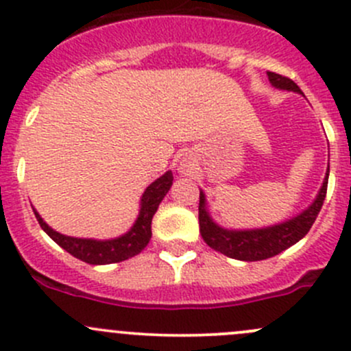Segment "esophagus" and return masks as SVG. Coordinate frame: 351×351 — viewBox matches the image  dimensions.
Returning <instances> with one entry per match:
<instances>
[{"mask_svg": "<svg viewBox=\"0 0 351 351\" xmlns=\"http://www.w3.org/2000/svg\"><path fill=\"white\" fill-rule=\"evenodd\" d=\"M189 169H190L189 162H183V165H182V171H189Z\"/></svg>", "mask_w": 351, "mask_h": 351, "instance_id": "34e87169", "label": "esophagus"}]
</instances>
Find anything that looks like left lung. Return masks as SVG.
I'll return each mask as SVG.
<instances>
[{
	"instance_id": "8db88e82",
	"label": "left lung",
	"mask_w": 351,
	"mask_h": 351,
	"mask_svg": "<svg viewBox=\"0 0 351 351\" xmlns=\"http://www.w3.org/2000/svg\"><path fill=\"white\" fill-rule=\"evenodd\" d=\"M268 80H270L271 86L280 88L287 91H297L302 93L300 88L293 83L290 77L282 76V74L271 73L268 71ZM328 176H329V166L328 173L324 176L323 186H321L319 193H317L316 200L307 207L302 214L297 217L289 219V221L282 222V224L270 226V228L263 229H246V231H232V229H224L221 226L215 224L212 217L207 212V205H205V193L200 190V204H198V224H200V234L204 241L212 247V250L219 251V253L226 254L229 258L241 261H260L267 260V258L275 256V254L282 253V251L290 247L292 244L304 238L313 228L314 221H316L317 214H319L323 202L326 198L328 190Z\"/></svg>"
}]
</instances>
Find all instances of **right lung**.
Instances as JSON below:
<instances>
[{
  "label": "right lung",
  "mask_w": 351,
  "mask_h": 351,
  "mask_svg": "<svg viewBox=\"0 0 351 351\" xmlns=\"http://www.w3.org/2000/svg\"><path fill=\"white\" fill-rule=\"evenodd\" d=\"M173 185V173L166 171L165 175L159 176L156 182L151 183L143 193L141 198V210L139 217L134 222L129 232L115 239H107V241H97V239H83V238H71L61 232L54 231L44 222V219L38 215V212L34 208V214L37 217L38 224L49 234L52 241H56L62 250L73 254L77 260L84 261L90 265H108L119 263V261L129 260V258L139 254L144 247L147 246L151 239V222L153 215L158 210L159 204L165 198L168 190Z\"/></svg>",
  "instance_id": "add662e5"
}]
</instances>
